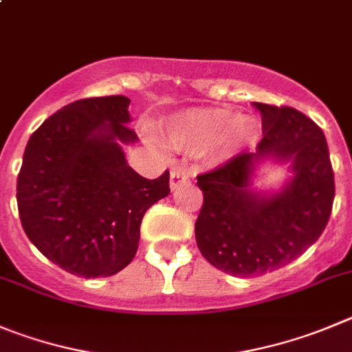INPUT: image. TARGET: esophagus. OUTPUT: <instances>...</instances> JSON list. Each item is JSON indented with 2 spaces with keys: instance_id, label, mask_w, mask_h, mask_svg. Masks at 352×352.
Masks as SVG:
<instances>
[{
  "instance_id": "1",
  "label": "esophagus",
  "mask_w": 352,
  "mask_h": 352,
  "mask_svg": "<svg viewBox=\"0 0 352 352\" xmlns=\"http://www.w3.org/2000/svg\"><path fill=\"white\" fill-rule=\"evenodd\" d=\"M187 180H189V173H187L186 170L173 168L172 172H170V189L175 191L177 187L182 186V184L187 182Z\"/></svg>"
}]
</instances>
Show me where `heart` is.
<instances>
[{
	"instance_id": "b5f03b06",
	"label": "heart",
	"mask_w": 352,
	"mask_h": 352,
	"mask_svg": "<svg viewBox=\"0 0 352 352\" xmlns=\"http://www.w3.org/2000/svg\"><path fill=\"white\" fill-rule=\"evenodd\" d=\"M165 139L173 149L206 153L213 161H228L254 140L252 121L224 107L186 109L165 121Z\"/></svg>"
}]
</instances>
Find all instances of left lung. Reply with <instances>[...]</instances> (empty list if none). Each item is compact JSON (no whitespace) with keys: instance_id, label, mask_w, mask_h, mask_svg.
I'll use <instances>...</instances> for the list:
<instances>
[{"instance_id":"obj_1","label":"left lung","mask_w":352,"mask_h":352,"mask_svg":"<svg viewBox=\"0 0 352 352\" xmlns=\"http://www.w3.org/2000/svg\"><path fill=\"white\" fill-rule=\"evenodd\" d=\"M254 106L264 131L257 151L198 175V248L213 267L238 278L272 272L300 257L327 228L335 196L323 130L294 107ZM264 159L291 163L294 175L280 193L264 195L250 187Z\"/></svg>"}]
</instances>
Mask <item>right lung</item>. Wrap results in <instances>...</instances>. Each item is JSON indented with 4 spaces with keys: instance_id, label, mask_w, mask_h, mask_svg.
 I'll use <instances>...</instances> for the list:
<instances>
[{
    "instance_id": "right-lung-1",
    "label": "right lung",
    "mask_w": 352,
    "mask_h": 352,
    "mask_svg": "<svg viewBox=\"0 0 352 352\" xmlns=\"http://www.w3.org/2000/svg\"><path fill=\"white\" fill-rule=\"evenodd\" d=\"M130 98L91 97L52 114L29 139L17 179L22 228L48 261L81 278H107L137 254L142 217L170 195L126 163Z\"/></svg>"
}]
</instances>
